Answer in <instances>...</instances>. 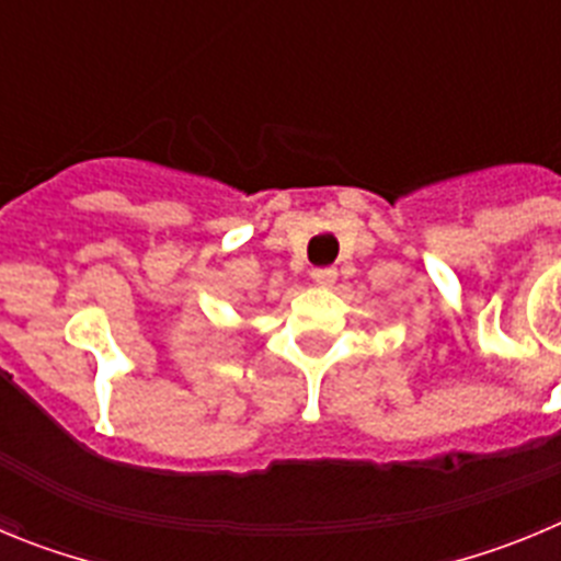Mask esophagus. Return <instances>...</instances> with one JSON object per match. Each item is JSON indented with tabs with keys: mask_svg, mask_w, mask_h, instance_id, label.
Returning <instances> with one entry per match:
<instances>
[{
	"mask_svg": "<svg viewBox=\"0 0 561 561\" xmlns=\"http://www.w3.org/2000/svg\"><path fill=\"white\" fill-rule=\"evenodd\" d=\"M311 280H314L320 289H331L336 284V270L334 266H320V270L311 272Z\"/></svg>",
	"mask_w": 561,
	"mask_h": 561,
	"instance_id": "34e87169",
	"label": "esophagus"
}]
</instances>
